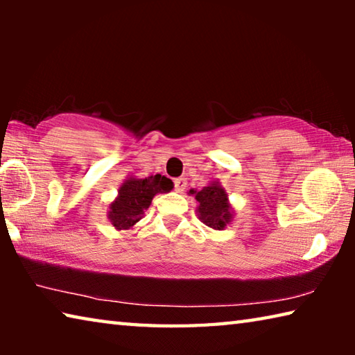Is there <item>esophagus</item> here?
Wrapping results in <instances>:
<instances>
[{
    "instance_id": "esophagus-1",
    "label": "esophagus",
    "mask_w": 355,
    "mask_h": 355,
    "mask_svg": "<svg viewBox=\"0 0 355 355\" xmlns=\"http://www.w3.org/2000/svg\"><path fill=\"white\" fill-rule=\"evenodd\" d=\"M173 183H175V191L177 192H183L186 189V184H188V183H186V178H183V177L175 178V182H173Z\"/></svg>"
}]
</instances>
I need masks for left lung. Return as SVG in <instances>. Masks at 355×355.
Instances as JSON below:
<instances>
[{
  "mask_svg": "<svg viewBox=\"0 0 355 355\" xmlns=\"http://www.w3.org/2000/svg\"><path fill=\"white\" fill-rule=\"evenodd\" d=\"M189 194L194 196L196 200L199 202L196 211L203 224L214 230H224L228 224H232L235 209L228 202V194L219 180L203 186L200 191L189 189Z\"/></svg>",
  "mask_w": 355,
  "mask_h": 355,
  "instance_id": "obj_1",
  "label": "left lung"
}]
</instances>
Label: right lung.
<instances>
[{"label": "right lung", "mask_w": 355, "mask_h": 355, "mask_svg": "<svg viewBox=\"0 0 355 355\" xmlns=\"http://www.w3.org/2000/svg\"><path fill=\"white\" fill-rule=\"evenodd\" d=\"M172 189V180L159 173L147 178L128 175L119 186L116 199L110 203L107 219L117 232L130 230L144 218L156 194H166Z\"/></svg>", "instance_id": "add662e5"}]
</instances>
